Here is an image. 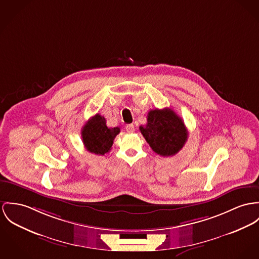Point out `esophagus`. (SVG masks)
<instances>
[{"label": "esophagus", "instance_id": "1", "mask_svg": "<svg viewBox=\"0 0 259 259\" xmlns=\"http://www.w3.org/2000/svg\"><path fill=\"white\" fill-rule=\"evenodd\" d=\"M125 128H126L127 132H134L135 131V126L133 124H128V125H126Z\"/></svg>", "mask_w": 259, "mask_h": 259}]
</instances>
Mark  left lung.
<instances>
[{"instance_id":"obj_1","label":"left lung","mask_w":259,"mask_h":259,"mask_svg":"<svg viewBox=\"0 0 259 259\" xmlns=\"http://www.w3.org/2000/svg\"><path fill=\"white\" fill-rule=\"evenodd\" d=\"M140 131L152 150L162 157H171L182 149L188 138L182 119L170 108L150 110L146 126Z\"/></svg>"}]
</instances>
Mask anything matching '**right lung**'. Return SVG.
I'll return each mask as SVG.
<instances>
[{"label": "right lung", "mask_w": 259, "mask_h": 259, "mask_svg": "<svg viewBox=\"0 0 259 259\" xmlns=\"http://www.w3.org/2000/svg\"><path fill=\"white\" fill-rule=\"evenodd\" d=\"M119 132V127L108 128L105 118L96 114L82 127L81 139L89 152L103 156L111 150L114 138Z\"/></svg>", "instance_id": "add662e5"}]
</instances>
